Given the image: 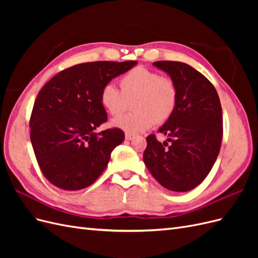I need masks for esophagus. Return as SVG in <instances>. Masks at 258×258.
Returning <instances> with one entry per match:
<instances>
[{
	"label": "esophagus",
	"instance_id": "34e87169",
	"mask_svg": "<svg viewBox=\"0 0 258 258\" xmlns=\"http://www.w3.org/2000/svg\"><path fill=\"white\" fill-rule=\"evenodd\" d=\"M124 138H126V140H128V141H131V140L135 139V135L130 134V132H126V135H124Z\"/></svg>",
	"mask_w": 258,
	"mask_h": 258
}]
</instances>
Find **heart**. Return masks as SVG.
<instances>
[{
  "label": "heart",
  "mask_w": 258,
  "mask_h": 258,
  "mask_svg": "<svg viewBox=\"0 0 258 258\" xmlns=\"http://www.w3.org/2000/svg\"><path fill=\"white\" fill-rule=\"evenodd\" d=\"M120 90L106 84L100 91V103L112 116H119L132 104L134 112L118 117L113 124L127 132H142L156 122L166 121L176 104V86L168 76L144 67H136L119 80Z\"/></svg>",
  "instance_id": "obj_1"
}]
</instances>
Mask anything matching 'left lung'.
I'll return each mask as SVG.
<instances>
[{
    "mask_svg": "<svg viewBox=\"0 0 258 258\" xmlns=\"http://www.w3.org/2000/svg\"><path fill=\"white\" fill-rule=\"evenodd\" d=\"M153 66L174 82L177 97L172 115L158 130L171 144L163 147L150 135L143 160L165 188L189 191L207 177L220 153L221 101L214 86L192 67L177 61H157Z\"/></svg>",
    "mask_w": 258,
    "mask_h": 258,
    "instance_id": "1",
    "label": "left lung"
}]
</instances>
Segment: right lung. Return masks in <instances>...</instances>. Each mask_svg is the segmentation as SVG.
Returning a JSON list of instances; mask_svg holds the SVG:
<instances>
[{"mask_svg":"<svg viewBox=\"0 0 258 258\" xmlns=\"http://www.w3.org/2000/svg\"><path fill=\"white\" fill-rule=\"evenodd\" d=\"M137 61H96L63 70L38 92L30 118V138L44 176L66 190L90 186L103 172L114 148L122 143L118 129L95 131L107 120L100 91Z\"/></svg>","mask_w":258,"mask_h":258,"instance_id":"add662e5","label":"right lung"}]
</instances>
